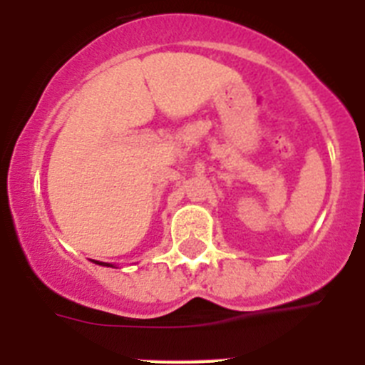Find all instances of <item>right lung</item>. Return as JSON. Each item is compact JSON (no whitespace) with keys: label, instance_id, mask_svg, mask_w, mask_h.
<instances>
[{"label":"right lung","instance_id":"add662e5","mask_svg":"<svg viewBox=\"0 0 365 365\" xmlns=\"http://www.w3.org/2000/svg\"><path fill=\"white\" fill-rule=\"evenodd\" d=\"M93 263H96V265H104V267H113L109 265V263H102V261H95V259H93Z\"/></svg>","mask_w":365,"mask_h":365}]
</instances>
